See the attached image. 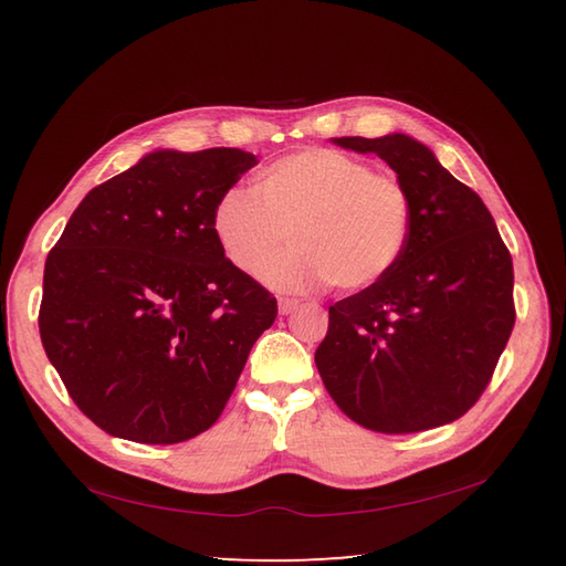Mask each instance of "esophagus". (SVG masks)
<instances>
[{
  "label": "esophagus",
  "mask_w": 566,
  "mask_h": 566,
  "mask_svg": "<svg viewBox=\"0 0 566 566\" xmlns=\"http://www.w3.org/2000/svg\"><path fill=\"white\" fill-rule=\"evenodd\" d=\"M298 298H290V296H280V314H292V311H296L298 308Z\"/></svg>",
  "instance_id": "obj_1"
}]
</instances>
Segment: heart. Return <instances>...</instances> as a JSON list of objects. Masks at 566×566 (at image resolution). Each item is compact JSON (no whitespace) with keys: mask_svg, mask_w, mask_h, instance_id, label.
I'll list each match as a JSON object with an SVG mask.
<instances>
[{"mask_svg":"<svg viewBox=\"0 0 566 566\" xmlns=\"http://www.w3.org/2000/svg\"><path fill=\"white\" fill-rule=\"evenodd\" d=\"M413 197L394 172L333 148L298 150L262 167L252 191L228 189L213 235L238 270L255 272L290 234L297 245L262 265L280 290L331 284L363 292L401 262L413 233Z\"/></svg>","mask_w":566,"mask_h":566,"instance_id":"obj_1","label":"heart"}]
</instances>
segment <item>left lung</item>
<instances>
[{
	"instance_id": "8db88e82",
	"label": "left lung",
	"mask_w": 566,
	"mask_h": 566,
	"mask_svg": "<svg viewBox=\"0 0 566 566\" xmlns=\"http://www.w3.org/2000/svg\"><path fill=\"white\" fill-rule=\"evenodd\" d=\"M375 153L413 197L401 262L328 308L318 375L367 430L406 436L462 418L489 387L513 323V260L484 201L403 134L335 138Z\"/></svg>"
}]
</instances>
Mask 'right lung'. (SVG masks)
<instances>
[{"instance_id": "obj_1", "label": "right lung", "mask_w": 566, "mask_h": 566, "mask_svg": "<svg viewBox=\"0 0 566 566\" xmlns=\"http://www.w3.org/2000/svg\"><path fill=\"white\" fill-rule=\"evenodd\" d=\"M252 165L238 148L155 150L94 187L48 252L43 350L109 436L175 444L209 430L274 323L276 298L211 228Z\"/></svg>"}]
</instances>
